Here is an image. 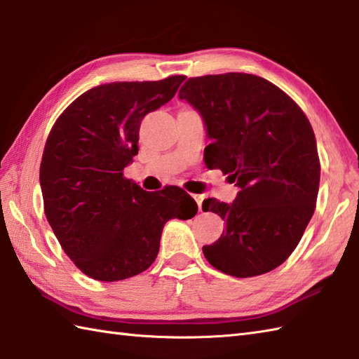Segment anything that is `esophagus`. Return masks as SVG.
<instances>
[{"instance_id": "1", "label": "esophagus", "mask_w": 359, "mask_h": 359, "mask_svg": "<svg viewBox=\"0 0 359 359\" xmlns=\"http://www.w3.org/2000/svg\"><path fill=\"white\" fill-rule=\"evenodd\" d=\"M193 197H194V201L197 202V205H199V210H202V202H203L205 197L202 194H193Z\"/></svg>"}]
</instances>
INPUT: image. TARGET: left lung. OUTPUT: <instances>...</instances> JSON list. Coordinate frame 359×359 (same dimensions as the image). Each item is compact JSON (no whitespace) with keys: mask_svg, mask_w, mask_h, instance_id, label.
I'll list each match as a JSON object with an SVG mask.
<instances>
[{"mask_svg":"<svg viewBox=\"0 0 359 359\" xmlns=\"http://www.w3.org/2000/svg\"><path fill=\"white\" fill-rule=\"evenodd\" d=\"M179 97L201 112L212 140L205 165L241 188L233 203L203 201V211L226 222L202 248L205 257L236 278L274 270L293 253L316 207L321 163L309 118L284 90L251 74L188 79Z\"/></svg>","mask_w":359,"mask_h":359,"instance_id":"1","label":"left lung"}]
</instances>
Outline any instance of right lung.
Returning a JSON list of instances; mask_svg holds the SVG:
<instances>
[{"mask_svg":"<svg viewBox=\"0 0 359 359\" xmlns=\"http://www.w3.org/2000/svg\"><path fill=\"white\" fill-rule=\"evenodd\" d=\"M185 79L95 86L50 129L40 165L44 215L89 278L114 282L149 269L168 220L196 216L197 203L185 189L148 193L123 175L139 152L143 117L170 102Z\"/></svg>","mask_w":359,"mask_h":359,"instance_id":"right-lung-1","label":"right lung"}]
</instances>
